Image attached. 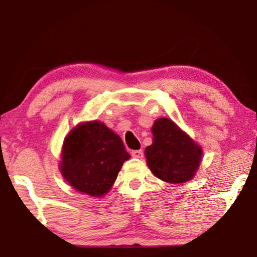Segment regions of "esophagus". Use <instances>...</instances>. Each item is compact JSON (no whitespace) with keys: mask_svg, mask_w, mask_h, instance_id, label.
<instances>
[{"mask_svg":"<svg viewBox=\"0 0 257 257\" xmlns=\"http://www.w3.org/2000/svg\"><path fill=\"white\" fill-rule=\"evenodd\" d=\"M143 155H144V153H143L142 150H137V151L132 152V156L135 159H142Z\"/></svg>","mask_w":257,"mask_h":257,"instance_id":"1","label":"esophagus"}]
</instances>
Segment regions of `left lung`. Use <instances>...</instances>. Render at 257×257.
Listing matches in <instances>:
<instances>
[{"instance_id":"8db88e82","label":"left lung","mask_w":257,"mask_h":257,"mask_svg":"<svg viewBox=\"0 0 257 257\" xmlns=\"http://www.w3.org/2000/svg\"><path fill=\"white\" fill-rule=\"evenodd\" d=\"M151 130L153 143L145 149V158L153 175L169 184L193 179L202 162V147L168 118L156 119Z\"/></svg>"}]
</instances>
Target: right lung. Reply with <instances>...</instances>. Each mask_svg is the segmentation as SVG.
Wrapping results in <instances>:
<instances>
[{
	"mask_svg": "<svg viewBox=\"0 0 257 257\" xmlns=\"http://www.w3.org/2000/svg\"><path fill=\"white\" fill-rule=\"evenodd\" d=\"M130 159L122 139L101 121L77 124L63 141L59 169L72 188L92 197L108 193Z\"/></svg>",
	"mask_w": 257,
	"mask_h": 257,
	"instance_id": "add662e5",
	"label": "right lung"
}]
</instances>
